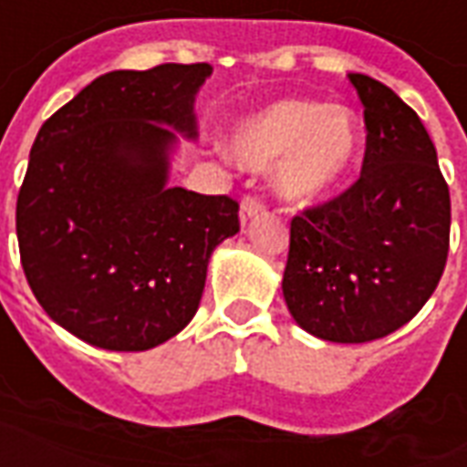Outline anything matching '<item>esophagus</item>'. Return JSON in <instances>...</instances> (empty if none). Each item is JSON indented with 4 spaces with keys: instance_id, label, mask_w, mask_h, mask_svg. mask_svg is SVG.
<instances>
[{
    "instance_id": "esophagus-1",
    "label": "esophagus",
    "mask_w": 467,
    "mask_h": 467,
    "mask_svg": "<svg viewBox=\"0 0 467 467\" xmlns=\"http://www.w3.org/2000/svg\"><path fill=\"white\" fill-rule=\"evenodd\" d=\"M266 209V203H264V199H258V196H244V201H241V223H248V221L254 219V216H258L261 211Z\"/></svg>"
}]
</instances>
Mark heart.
<instances>
[{
    "instance_id": "obj_1",
    "label": "heart",
    "mask_w": 467,
    "mask_h": 467,
    "mask_svg": "<svg viewBox=\"0 0 467 467\" xmlns=\"http://www.w3.org/2000/svg\"><path fill=\"white\" fill-rule=\"evenodd\" d=\"M358 119L343 107L285 99L244 119L231 134V151L248 166L278 159V189L288 201H316L333 192L358 163Z\"/></svg>"
}]
</instances>
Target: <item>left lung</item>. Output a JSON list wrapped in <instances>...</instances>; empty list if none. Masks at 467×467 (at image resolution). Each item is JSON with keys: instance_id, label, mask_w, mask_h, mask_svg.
Wrapping results in <instances>:
<instances>
[{"instance_id": "left-lung-1", "label": "left lung", "mask_w": 467, "mask_h": 467, "mask_svg": "<svg viewBox=\"0 0 467 467\" xmlns=\"http://www.w3.org/2000/svg\"><path fill=\"white\" fill-rule=\"evenodd\" d=\"M363 104L358 182L291 221L284 298L296 323L333 343L406 326L433 296L451 246V192L423 121L396 91L348 74Z\"/></svg>"}]
</instances>
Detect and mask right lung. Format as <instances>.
Here are the masks:
<instances>
[{"instance_id":"add662e5","label":"right lung","mask_w":467,"mask_h":467,"mask_svg":"<svg viewBox=\"0 0 467 467\" xmlns=\"http://www.w3.org/2000/svg\"><path fill=\"white\" fill-rule=\"evenodd\" d=\"M209 64L109 71L54 111L16 196L19 256L49 318L107 350L169 341L199 308L238 201L166 186Z\"/></svg>"}]
</instances>
